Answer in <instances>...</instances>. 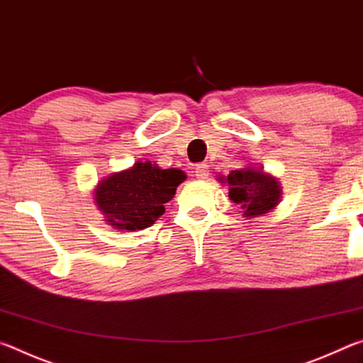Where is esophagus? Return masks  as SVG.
I'll return each mask as SVG.
<instances>
[{"label":"esophagus","mask_w":363,"mask_h":363,"mask_svg":"<svg viewBox=\"0 0 363 363\" xmlns=\"http://www.w3.org/2000/svg\"><path fill=\"white\" fill-rule=\"evenodd\" d=\"M194 175L199 178V180H206L207 177H209V165L206 162H201L194 167Z\"/></svg>","instance_id":"34e87169"}]
</instances>
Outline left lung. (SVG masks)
<instances>
[{
  "label": "left lung",
  "mask_w": 363,
  "mask_h": 363,
  "mask_svg": "<svg viewBox=\"0 0 363 363\" xmlns=\"http://www.w3.org/2000/svg\"><path fill=\"white\" fill-rule=\"evenodd\" d=\"M230 199L240 204L246 217H257L272 211L280 201L281 189L277 178L265 175L255 169H241L230 172Z\"/></svg>",
  "instance_id": "1"
}]
</instances>
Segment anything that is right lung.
<instances>
[{
	"instance_id": "obj_1",
	"label": "right lung",
	"mask_w": 363,
	"mask_h": 363,
	"mask_svg": "<svg viewBox=\"0 0 363 363\" xmlns=\"http://www.w3.org/2000/svg\"><path fill=\"white\" fill-rule=\"evenodd\" d=\"M185 178L182 170H162L151 162H136L132 169L101 182L94 199L112 227L143 230L162 216L164 204L174 198L177 186Z\"/></svg>"
}]
</instances>
